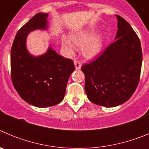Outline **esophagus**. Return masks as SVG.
I'll return each mask as SVG.
<instances>
[{
  "instance_id": "obj_1",
  "label": "esophagus",
  "mask_w": 149,
  "mask_h": 149,
  "mask_svg": "<svg viewBox=\"0 0 149 149\" xmlns=\"http://www.w3.org/2000/svg\"><path fill=\"white\" fill-rule=\"evenodd\" d=\"M74 65H75V68L76 69H81V65H82V64H81V63L80 61H78V60H74Z\"/></svg>"
}]
</instances>
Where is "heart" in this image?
<instances>
[{
  "instance_id": "heart-1",
  "label": "heart",
  "mask_w": 149,
  "mask_h": 149,
  "mask_svg": "<svg viewBox=\"0 0 149 149\" xmlns=\"http://www.w3.org/2000/svg\"><path fill=\"white\" fill-rule=\"evenodd\" d=\"M91 31H83L72 34L71 39L74 44L79 48H82V54L86 59H93L101 53L104 44L103 36H98L93 38ZM62 45L68 54H73L74 46L71 41L66 37L62 39Z\"/></svg>"
}]
</instances>
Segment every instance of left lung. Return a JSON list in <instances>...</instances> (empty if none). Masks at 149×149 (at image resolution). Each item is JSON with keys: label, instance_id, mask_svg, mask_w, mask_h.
I'll return each mask as SVG.
<instances>
[{"label": "left lung", "instance_id": "obj_1", "mask_svg": "<svg viewBox=\"0 0 149 149\" xmlns=\"http://www.w3.org/2000/svg\"><path fill=\"white\" fill-rule=\"evenodd\" d=\"M115 41L89 63L84 64L85 91L93 103L113 107L125 103L136 90L143 53L139 37L119 15Z\"/></svg>", "mask_w": 149, "mask_h": 149}]
</instances>
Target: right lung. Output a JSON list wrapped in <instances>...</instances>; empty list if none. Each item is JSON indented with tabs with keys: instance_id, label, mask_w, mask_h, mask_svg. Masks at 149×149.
<instances>
[{
	"instance_id": "obj_1",
	"label": "right lung",
	"mask_w": 149,
	"mask_h": 149,
	"mask_svg": "<svg viewBox=\"0 0 149 149\" xmlns=\"http://www.w3.org/2000/svg\"><path fill=\"white\" fill-rule=\"evenodd\" d=\"M48 13H39L18 30L11 49V78L21 98L37 107L54 106L63 101L67 83L74 70L72 60L51 48L45 54L33 56L26 48L28 33L48 27Z\"/></svg>"
}]
</instances>
